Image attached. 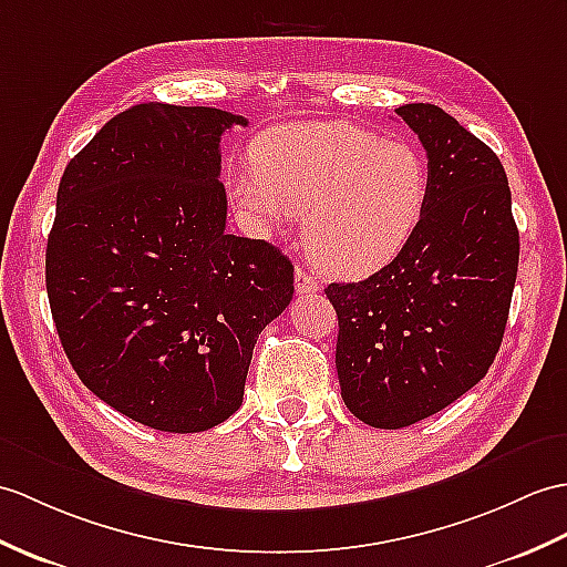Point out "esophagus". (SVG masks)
I'll return each mask as SVG.
<instances>
[{"mask_svg":"<svg viewBox=\"0 0 567 567\" xmlns=\"http://www.w3.org/2000/svg\"><path fill=\"white\" fill-rule=\"evenodd\" d=\"M295 289H297V295H316L321 289V285H319V280L313 278V275L297 268V272H295Z\"/></svg>","mask_w":567,"mask_h":567,"instance_id":"1","label":"esophagus"}]
</instances>
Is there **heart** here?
<instances>
[{
  "label": "heart",
  "instance_id": "heart-1",
  "mask_svg": "<svg viewBox=\"0 0 567 567\" xmlns=\"http://www.w3.org/2000/svg\"><path fill=\"white\" fill-rule=\"evenodd\" d=\"M256 166L236 171L231 193L262 231L305 215L311 258L360 278L411 244L430 203V168L413 144L346 121L275 127L254 147Z\"/></svg>",
  "mask_w": 567,
  "mask_h": 567
}]
</instances>
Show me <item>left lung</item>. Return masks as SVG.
Wrapping results in <instances>:
<instances>
[{"label": "left lung", "instance_id": "obj_1", "mask_svg": "<svg viewBox=\"0 0 567 567\" xmlns=\"http://www.w3.org/2000/svg\"><path fill=\"white\" fill-rule=\"evenodd\" d=\"M396 113L423 142L420 229L362 282H333L340 396L362 423L399 430L440 413L488 372L507 326L519 231L497 154L432 103Z\"/></svg>", "mask_w": 567, "mask_h": 567}]
</instances>
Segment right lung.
Here are the masks:
<instances>
[{"instance_id":"obj_1","label":"right lung","mask_w":567,"mask_h":567,"mask_svg":"<svg viewBox=\"0 0 567 567\" xmlns=\"http://www.w3.org/2000/svg\"><path fill=\"white\" fill-rule=\"evenodd\" d=\"M248 125L207 105L140 103L68 164L48 236L52 321L89 391L162 432L239 411L258 333L295 295L268 241L227 234L219 140Z\"/></svg>"}]
</instances>
